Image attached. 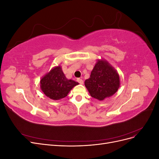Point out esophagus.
Listing matches in <instances>:
<instances>
[{"instance_id":"obj_1","label":"esophagus","mask_w":159,"mask_h":159,"mask_svg":"<svg viewBox=\"0 0 159 159\" xmlns=\"http://www.w3.org/2000/svg\"><path fill=\"white\" fill-rule=\"evenodd\" d=\"M77 81H78V82L80 84H84V81L82 79H80V78H78V80H77Z\"/></svg>"}]
</instances>
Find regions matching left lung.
<instances>
[{
	"mask_svg": "<svg viewBox=\"0 0 159 159\" xmlns=\"http://www.w3.org/2000/svg\"><path fill=\"white\" fill-rule=\"evenodd\" d=\"M85 86L91 97L103 101L119 89V75L107 60L98 59L91 72L90 78L85 81Z\"/></svg>",
	"mask_w": 159,
	"mask_h": 159,
	"instance_id": "8db88e82",
	"label": "left lung"
}]
</instances>
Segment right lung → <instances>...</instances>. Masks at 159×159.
I'll list each match as a JSON object with an SVG mask.
<instances>
[{
    "mask_svg": "<svg viewBox=\"0 0 159 159\" xmlns=\"http://www.w3.org/2000/svg\"><path fill=\"white\" fill-rule=\"evenodd\" d=\"M40 89L48 98L59 100L66 97L79 83L66 78L60 66H55L40 80Z\"/></svg>",
    "mask_w": 159,
    "mask_h": 159,
    "instance_id": "1",
    "label": "right lung"
}]
</instances>
